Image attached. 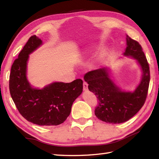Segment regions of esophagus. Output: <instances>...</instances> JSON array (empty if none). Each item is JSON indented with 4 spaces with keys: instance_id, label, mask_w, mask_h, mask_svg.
Returning a JSON list of instances; mask_svg holds the SVG:
<instances>
[{
    "instance_id": "1",
    "label": "esophagus",
    "mask_w": 159,
    "mask_h": 159,
    "mask_svg": "<svg viewBox=\"0 0 159 159\" xmlns=\"http://www.w3.org/2000/svg\"><path fill=\"white\" fill-rule=\"evenodd\" d=\"M83 90L84 91H87V90H88V84H87L85 82L83 83Z\"/></svg>"
}]
</instances>
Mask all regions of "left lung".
I'll return each mask as SVG.
<instances>
[{
	"instance_id": "1",
	"label": "left lung",
	"mask_w": 159,
	"mask_h": 159,
	"mask_svg": "<svg viewBox=\"0 0 159 159\" xmlns=\"http://www.w3.org/2000/svg\"><path fill=\"white\" fill-rule=\"evenodd\" d=\"M126 48L124 57L136 60L141 70L139 85L133 92L122 90L111 79L108 67L87 72L84 76L90 92L98 98L95 115L99 120L109 124H120L133 117L146 101L150 83V67L142 48L126 35Z\"/></svg>"
}]
</instances>
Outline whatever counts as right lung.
Returning a JSON list of instances; mask_svg holds the SVG:
<instances>
[{"mask_svg":"<svg viewBox=\"0 0 159 159\" xmlns=\"http://www.w3.org/2000/svg\"><path fill=\"white\" fill-rule=\"evenodd\" d=\"M42 45L38 36L29 38L11 66L9 91L23 117L39 126H57L70 116L72 104L83 92V80L65 83L53 82L39 89L27 79V64L31 55Z\"/></svg>","mask_w":159,"mask_h":159,"instance_id":"add662e5","label":"right lung"}]
</instances>
